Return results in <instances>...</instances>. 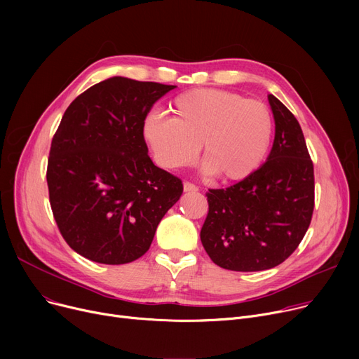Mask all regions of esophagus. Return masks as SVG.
<instances>
[{
    "label": "esophagus",
    "mask_w": 359,
    "mask_h": 359,
    "mask_svg": "<svg viewBox=\"0 0 359 359\" xmlns=\"http://www.w3.org/2000/svg\"><path fill=\"white\" fill-rule=\"evenodd\" d=\"M183 191H184V192H198L199 187L195 186V184L191 183V182H184V183H183Z\"/></svg>",
    "instance_id": "esophagus-1"
}]
</instances>
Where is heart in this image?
<instances>
[{"instance_id": "1", "label": "heart", "mask_w": 359, "mask_h": 359, "mask_svg": "<svg viewBox=\"0 0 359 359\" xmlns=\"http://www.w3.org/2000/svg\"><path fill=\"white\" fill-rule=\"evenodd\" d=\"M170 110L173 118L149 111L142 121V137L164 168L192 164L202 144L205 173L238 182L268 156L273 119L265 103L227 90L195 88L179 94Z\"/></svg>"}]
</instances>
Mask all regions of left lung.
<instances>
[{
    "mask_svg": "<svg viewBox=\"0 0 359 359\" xmlns=\"http://www.w3.org/2000/svg\"><path fill=\"white\" fill-rule=\"evenodd\" d=\"M275 140L271 154L241 182L210 189L202 246L215 265L237 272L278 266L298 248L314 210V170L292 113L268 96Z\"/></svg>",
    "mask_w": 359,
    "mask_h": 359,
    "instance_id": "8db88e82",
    "label": "left lung"
}]
</instances>
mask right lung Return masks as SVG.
Returning a JSON list of instances; mask_svg holds the SVG:
<instances>
[{
  "label": "right lung",
  "instance_id": "1",
  "mask_svg": "<svg viewBox=\"0 0 359 359\" xmlns=\"http://www.w3.org/2000/svg\"><path fill=\"white\" fill-rule=\"evenodd\" d=\"M175 87L111 77L65 110L46 180L56 225L83 257L104 265L137 260L180 199L182 180L154 165L142 137L145 115Z\"/></svg>",
  "mask_w": 359,
  "mask_h": 359
}]
</instances>
